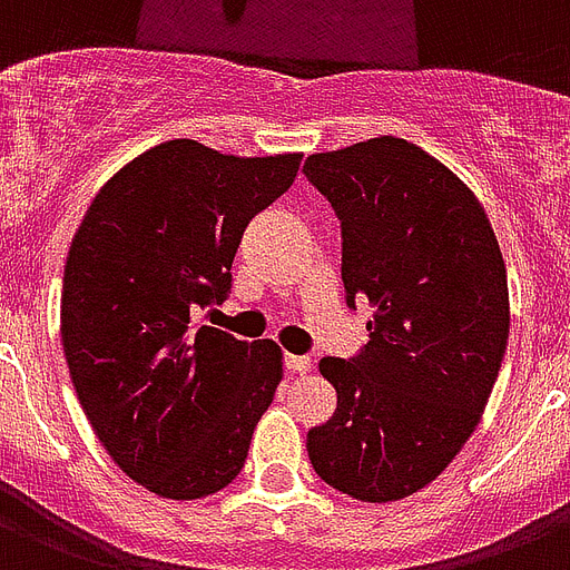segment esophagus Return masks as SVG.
<instances>
[{
    "instance_id": "34e87169",
    "label": "esophagus",
    "mask_w": 570,
    "mask_h": 570,
    "mask_svg": "<svg viewBox=\"0 0 570 570\" xmlns=\"http://www.w3.org/2000/svg\"><path fill=\"white\" fill-rule=\"evenodd\" d=\"M285 367H288L291 373H306L308 367H312V362H308V356H294V353H285Z\"/></svg>"
}]
</instances>
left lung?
Here are the masks:
<instances>
[{
  "label": "left lung",
  "instance_id": "left-lung-1",
  "mask_svg": "<svg viewBox=\"0 0 570 570\" xmlns=\"http://www.w3.org/2000/svg\"><path fill=\"white\" fill-rule=\"evenodd\" d=\"M341 220L347 303L367 299L371 341L321 358L338 394L308 430L312 468L362 503L403 500L465 448L509 338L507 264L489 214L439 158L382 135L308 156Z\"/></svg>",
  "mask_w": 570,
  "mask_h": 570
}]
</instances>
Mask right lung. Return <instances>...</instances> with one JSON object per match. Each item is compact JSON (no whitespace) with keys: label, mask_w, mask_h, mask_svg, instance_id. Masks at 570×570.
I'll return each instance as SVG.
<instances>
[{"label":"right lung","mask_w":570,"mask_h":570,"mask_svg":"<svg viewBox=\"0 0 570 570\" xmlns=\"http://www.w3.org/2000/svg\"><path fill=\"white\" fill-rule=\"evenodd\" d=\"M303 156H223L179 138L105 181L63 264L61 344L90 426L158 498L226 489L282 382L276 341L197 323L223 303L240 235Z\"/></svg>","instance_id":"right-lung-1"}]
</instances>
